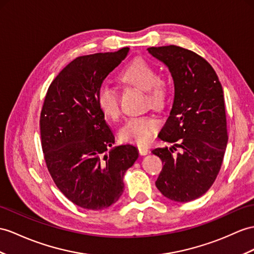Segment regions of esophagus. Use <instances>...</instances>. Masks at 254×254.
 Here are the masks:
<instances>
[{
	"mask_svg": "<svg viewBox=\"0 0 254 254\" xmlns=\"http://www.w3.org/2000/svg\"><path fill=\"white\" fill-rule=\"evenodd\" d=\"M138 151H139L140 155H146V154L148 153V148L145 146H139Z\"/></svg>",
	"mask_w": 254,
	"mask_h": 254,
	"instance_id": "34e87169",
	"label": "esophagus"
}]
</instances>
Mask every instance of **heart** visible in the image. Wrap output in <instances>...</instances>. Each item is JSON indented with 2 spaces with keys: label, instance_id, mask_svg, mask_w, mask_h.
I'll use <instances>...</instances> for the list:
<instances>
[{
  "label": "heart",
  "instance_id": "1",
  "mask_svg": "<svg viewBox=\"0 0 254 254\" xmlns=\"http://www.w3.org/2000/svg\"><path fill=\"white\" fill-rule=\"evenodd\" d=\"M121 82L145 91L146 107L159 110L164 108L169 94L167 79L158 76L156 69L143 58H134L123 67L119 74ZM97 102L102 112L110 119L120 115L119 92L113 86L102 84L97 90ZM158 122L151 116L128 119L120 129V138L124 142L145 145L153 139L158 129Z\"/></svg>",
  "mask_w": 254,
  "mask_h": 254
}]
</instances>
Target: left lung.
I'll return each mask as SVG.
<instances>
[{
    "mask_svg": "<svg viewBox=\"0 0 254 254\" xmlns=\"http://www.w3.org/2000/svg\"><path fill=\"white\" fill-rule=\"evenodd\" d=\"M147 51L168 66L175 83L174 104L159 133L175 145L152 151L164 164L155 184L168 199L188 202L211 188L223 162L228 140L223 89L198 54L176 45ZM177 147L182 151L175 154Z\"/></svg>",
    "mask_w": 254,
    "mask_h": 254,
    "instance_id": "obj_1",
    "label": "left lung"
}]
</instances>
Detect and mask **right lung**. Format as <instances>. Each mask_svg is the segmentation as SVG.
I'll return each instance as SVG.
<instances>
[{
	"label": "right lung",
	"instance_id": "add662e5",
	"mask_svg": "<svg viewBox=\"0 0 254 254\" xmlns=\"http://www.w3.org/2000/svg\"><path fill=\"white\" fill-rule=\"evenodd\" d=\"M116 53L79 56L49 85L40 116L41 144L49 175L67 199L88 210L119 200L123 178L138 158L137 148L114 144V134L97 102V90L125 59Z\"/></svg>",
	"mask_w": 254,
	"mask_h": 254
}]
</instances>
